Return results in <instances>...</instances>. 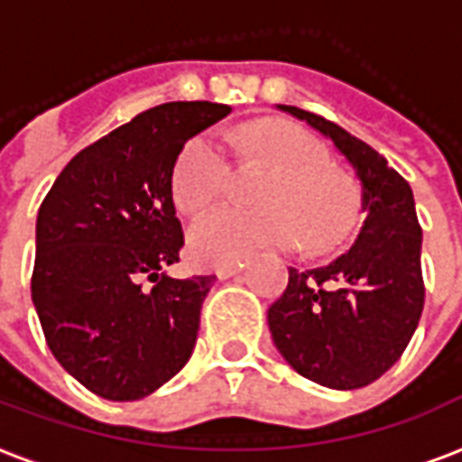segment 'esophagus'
<instances>
[{"label": "esophagus", "mask_w": 462, "mask_h": 462, "mask_svg": "<svg viewBox=\"0 0 462 462\" xmlns=\"http://www.w3.org/2000/svg\"><path fill=\"white\" fill-rule=\"evenodd\" d=\"M242 269H245V262L223 263V266H217L216 273H217V278H230V276H235V273H239Z\"/></svg>", "instance_id": "1"}]
</instances>
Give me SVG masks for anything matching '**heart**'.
Returning <instances> with one entry per match:
<instances>
[{"label":"heart","mask_w":462,"mask_h":462,"mask_svg":"<svg viewBox=\"0 0 462 462\" xmlns=\"http://www.w3.org/2000/svg\"><path fill=\"white\" fill-rule=\"evenodd\" d=\"M246 162H263L273 174L262 186V208H217L196 220L189 235L193 256L203 263H235L262 246L305 245L317 252L339 246L358 216L356 193L327 167L315 137L293 123L256 121L242 130ZM230 160L223 137L206 130L191 137L171 176L176 206L203 213L230 186Z\"/></svg>","instance_id":"1"}]
</instances>
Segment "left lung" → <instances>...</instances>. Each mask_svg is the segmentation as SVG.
<instances>
[{
    "mask_svg": "<svg viewBox=\"0 0 462 462\" xmlns=\"http://www.w3.org/2000/svg\"><path fill=\"white\" fill-rule=\"evenodd\" d=\"M281 111L332 137L364 186L354 246L319 269H288L269 308L273 344L302 378L356 390L400 361L424 310L421 225L410 184L364 140L295 106Z\"/></svg>",
    "mask_w": 462,
    "mask_h": 462,
    "instance_id": "left-lung-1",
    "label": "left lung"
}]
</instances>
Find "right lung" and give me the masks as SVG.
I'll use <instances>...</instances> for the list:
<instances>
[{"label": "right lung", "mask_w": 462, "mask_h": 462, "mask_svg": "<svg viewBox=\"0 0 462 462\" xmlns=\"http://www.w3.org/2000/svg\"><path fill=\"white\" fill-rule=\"evenodd\" d=\"M171 101L84 147L38 210L31 295L45 341L94 395L128 402L191 356L216 276L171 278L184 230L171 176L186 140L230 114Z\"/></svg>", "instance_id": "obj_1"}]
</instances>
